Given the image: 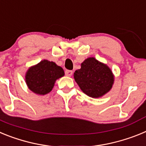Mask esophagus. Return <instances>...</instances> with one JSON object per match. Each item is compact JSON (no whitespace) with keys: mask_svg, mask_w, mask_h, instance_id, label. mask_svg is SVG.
Returning <instances> with one entry per match:
<instances>
[{"mask_svg":"<svg viewBox=\"0 0 146 146\" xmlns=\"http://www.w3.org/2000/svg\"><path fill=\"white\" fill-rule=\"evenodd\" d=\"M72 74H73V72L71 70H66L65 72V74L66 76H68V77H71V76L72 75Z\"/></svg>","mask_w":146,"mask_h":146,"instance_id":"esophagus-1","label":"esophagus"}]
</instances>
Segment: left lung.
Masks as SVG:
<instances>
[{
	"mask_svg": "<svg viewBox=\"0 0 146 146\" xmlns=\"http://www.w3.org/2000/svg\"><path fill=\"white\" fill-rule=\"evenodd\" d=\"M74 78L83 93L99 98L110 91L114 82L111 69L94 58H88L74 73Z\"/></svg>",
	"mask_w": 146,
	"mask_h": 146,
	"instance_id": "8db88e82",
	"label": "left lung"
}]
</instances>
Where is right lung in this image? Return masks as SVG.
Instances as JSON below:
<instances>
[{"mask_svg":"<svg viewBox=\"0 0 146 146\" xmlns=\"http://www.w3.org/2000/svg\"><path fill=\"white\" fill-rule=\"evenodd\" d=\"M64 75V71L61 67L52 61L43 60L28 69L25 82L33 93L45 95L52 91L56 80Z\"/></svg>","mask_w":146,"mask_h":146,"instance_id":"add662e5","label":"right lung"}]
</instances>
